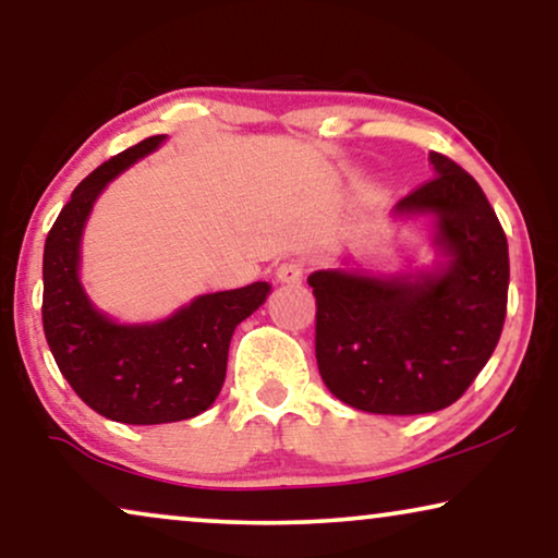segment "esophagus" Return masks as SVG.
Returning a JSON list of instances; mask_svg holds the SVG:
<instances>
[{
  "label": "esophagus",
  "instance_id": "1",
  "mask_svg": "<svg viewBox=\"0 0 558 558\" xmlns=\"http://www.w3.org/2000/svg\"><path fill=\"white\" fill-rule=\"evenodd\" d=\"M302 277H304V269H302V264H296V262H287L277 269V279L281 281V284H300Z\"/></svg>",
  "mask_w": 558,
  "mask_h": 558
}]
</instances>
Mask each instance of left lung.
Instances as JSON below:
<instances>
[{"instance_id": "1", "label": "left lung", "mask_w": 558, "mask_h": 558, "mask_svg": "<svg viewBox=\"0 0 558 558\" xmlns=\"http://www.w3.org/2000/svg\"><path fill=\"white\" fill-rule=\"evenodd\" d=\"M434 180L391 220H429L434 262L384 271L345 262L312 271L315 353L335 399L368 414L447 409L490 361L506 323L508 241L483 187L429 151Z\"/></svg>"}]
</instances>
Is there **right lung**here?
<instances>
[{
    "label": "right lung",
    "instance_id": "1",
    "mask_svg": "<svg viewBox=\"0 0 558 558\" xmlns=\"http://www.w3.org/2000/svg\"><path fill=\"white\" fill-rule=\"evenodd\" d=\"M167 142L149 136L73 190L43 254V325L60 373L90 409L121 424H170L213 407L226 380L235 325L262 307L269 281L201 294L155 323H119L81 281L83 231L98 195Z\"/></svg>",
    "mask_w": 558,
    "mask_h": 558
}]
</instances>
